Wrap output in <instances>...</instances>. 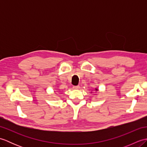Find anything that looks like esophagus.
Masks as SVG:
<instances>
[{"instance_id": "34e87169", "label": "esophagus", "mask_w": 147, "mask_h": 147, "mask_svg": "<svg viewBox=\"0 0 147 147\" xmlns=\"http://www.w3.org/2000/svg\"><path fill=\"white\" fill-rule=\"evenodd\" d=\"M80 86H73V88L74 89H76V90H78V89H80Z\"/></svg>"}]
</instances>
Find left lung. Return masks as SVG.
<instances>
[{"instance_id": "1", "label": "left lung", "mask_w": 147, "mask_h": 147, "mask_svg": "<svg viewBox=\"0 0 147 147\" xmlns=\"http://www.w3.org/2000/svg\"><path fill=\"white\" fill-rule=\"evenodd\" d=\"M95 90L96 92V91H98V89H97V88H95Z\"/></svg>"}]
</instances>
